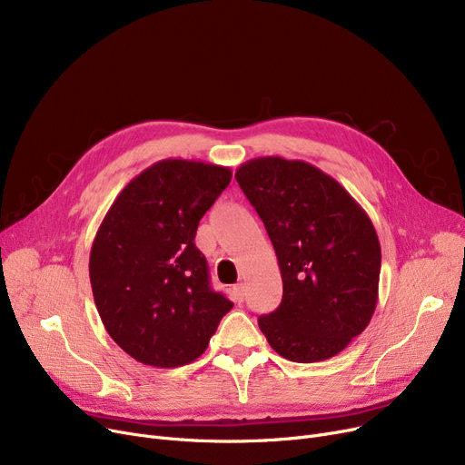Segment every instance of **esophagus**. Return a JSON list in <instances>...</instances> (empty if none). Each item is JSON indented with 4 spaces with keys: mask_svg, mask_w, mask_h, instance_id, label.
Returning a JSON list of instances; mask_svg holds the SVG:
<instances>
[{
    "mask_svg": "<svg viewBox=\"0 0 465 465\" xmlns=\"http://www.w3.org/2000/svg\"><path fill=\"white\" fill-rule=\"evenodd\" d=\"M233 300L237 303H241L242 300H245V284H235L233 286Z\"/></svg>",
    "mask_w": 465,
    "mask_h": 465,
    "instance_id": "1",
    "label": "esophagus"
}]
</instances>
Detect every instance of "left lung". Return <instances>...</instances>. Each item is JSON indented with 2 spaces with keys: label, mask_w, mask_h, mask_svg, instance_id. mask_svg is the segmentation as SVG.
<instances>
[{
  "label": "left lung",
  "mask_w": 465,
  "mask_h": 465,
  "mask_svg": "<svg viewBox=\"0 0 465 465\" xmlns=\"http://www.w3.org/2000/svg\"><path fill=\"white\" fill-rule=\"evenodd\" d=\"M235 179L273 242L282 279L281 305L258 319L267 343L300 363L335 356L377 307L381 245L368 213L302 160L254 158Z\"/></svg>",
  "instance_id": "8db88e82"
}]
</instances>
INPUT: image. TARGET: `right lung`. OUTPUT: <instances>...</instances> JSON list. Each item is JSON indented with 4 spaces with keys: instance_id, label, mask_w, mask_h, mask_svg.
<instances>
[{
    "instance_id": "1",
    "label": "right lung",
    "mask_w": 465,
    "mask_h": 465,
    "mask_svg": "<svg viewBox=\"0 0 465 465\" xmlns=\"http://www.w3.org/2000/svg\"><path fill=\"white\" fill-rule=\"evenodd\" d=\"M230 167L167 158L146 167L107 211L90 251V282L114 343L154 368L200 358L233 303L209 284L195 247L202 216Z\"/></svg>"
}]
</instances>
